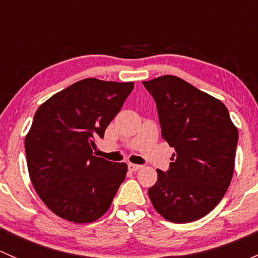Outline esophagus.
<instances>
[{"label": "esophagus", "instance_id": "esophagus-1", "mask_svg": "<svg viewBox=\"0 0 258 258\" xmlns=\"http://www.w3.org/2000/svg\"><path fill=\"white\" fill-rule=\"evenodd\" d=\"M141 168V166L140 165H135V163H128V170L130 171H137Z\"/></svg>", "mask_w": 258, "mask_h": 258}]
</instances>
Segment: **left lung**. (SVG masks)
Masks as SVG:
<instances>
[{
	"label": "left lung",
	"instance_id": "left-lung-1",
	"mask_svg": "<svg viewBox=\"0 0 258 258\" xmlns=\"http://www.w3.org/2000/svg\"><path fill=\"white\" fill-rule=\"evenodd\" d=\"M157 107L161 134L175 148L166 172L148 188L155 210L175 223L211 212L231 183L238 131L227 107L179 77L144 81Z\"/></svg>",
	"mask_w": 258,
	"mask_h": 258
}]
</instances>
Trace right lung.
I'll return each instance as SVG.
<instances>
[{"label":"right lung","instance_id":"obj_1","mask_svg":"<svg viewBox=\"0 0 258 258\" xmlns=\"http://www.w3.org/2000/svg\"><path fill=\"white\" fill-rule=\"evenodd\" d=\"M134 82L81 80L38 107L25 139L33 188L54 215L75 223L110 209L127 165L92 155L95 140L119 112Z\"/></svg>","mask_w":258,"mask_h":258}]
</instances>
